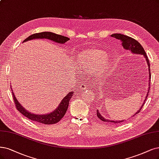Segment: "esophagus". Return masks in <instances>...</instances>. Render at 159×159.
<instances>
[{"label":"esophagus","mask_w":159,"mask_h":159,"mask_svg":"<svg viewBox=\"0 0 159 159\" xmlns=\"http://www.w3.org/2000/svg\"><path fill=\"white\" fill-rule=\"evenodd\" d=\"M86 89V84H82L81 86H80V89L81 90H84V89Z\"/></svg>","instance_id":"esophagus-1"}]
</instances>
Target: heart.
Masks as SVG:
<instances>
[{
    "label": "heart",
    "mask_w": 159,
    "mask_h": 159,
    "mask_svg": "<svg viewBox=\"0 0 159 159\" xmlns=\"http://www.w3.org/2000/svg\"><path fill=\"white\" fill-rule=\"evenodd\" d=\"M108 56L104 51L99 49H90L81 52L79 55L80 66L84 72L93 73L101 75L106 71L105 62Z\"/></svg>",
    "instance_id": "b5f03b06"
}]
</instances>
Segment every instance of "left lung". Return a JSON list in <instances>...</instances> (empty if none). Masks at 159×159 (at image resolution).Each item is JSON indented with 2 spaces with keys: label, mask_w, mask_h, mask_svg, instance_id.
I'll use <instances>...</instances> for the list:
<instances>
[{
  "label": "left lung",
  "mask_w": 159,
  "mask_h": 159,
  "mask_svg": "<svg viewBox=\"0 0 159 159\" xmlns=\"http://www.w3.org/2000/svg\"><path fill=\"white\" fill-rule=\"evenodd\" d=\"M111 37H113V38H115L117 40H119L120 42L122 43V46H123V48H124L126 50H130L132 53H134V54H142V55H143L146 59L147 60V62H148V66H149V86H150V81H151V72H150V64H149V59H148V56H147L146 53L143 49V48L142 47V46L139 43H138V41H137L136 40H135L134 39L130 37H128V36H126V35H125V34H119V33H116V34H111ZM149 90H148V94H147V96H146V98L145 99V101L143 103V105H142V107H141L140 109L138 110V112L135 114L136 115L138 113H139L140 112V111L142 110L143 105H144V103L145 102V100L147 99V97L148 96V93H149ZM97 113V116L98 118L103 120V121H106V122H113V123H120V122H122L123 121L125 120H121V121H117V120H107L104 119L103 117L100 115V113H99L98 112V111L97 110L96 111ZM133 115L132 117L134 116Z\"/></svg>",
  "instance_id": "8db88e82"
}]
</instances>
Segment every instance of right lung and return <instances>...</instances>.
Returning <instances> with one entry per match:
<instances>
[{
	"label": "right lung",
	"instance_id": "1",
	"mask_svg": "<svg viewBox=\"0 0 159 159\" xmlns=\"http://www.w3.org/2000/svg\"><path fill=\"white\" fill-rule=\"evenodd\" d=\"M34 39H47L60 44H63L69 40L68 37L62 36V35H60V34H57L51 32H43V33H34L30 35V36L28 37L27 39H25L24 40H23V42H26L27 40H30ZM11 93H12L14 102L15 103L16 109L18 110L23 116H25V117H27V118H28L29 119H30L31 120L43 123V124H45V125H52V124H55V123H57V122L60 121L63 118L65 114H66L68 108V105H69L70 99L73 96V92H69L67 95H66V97H64L63 100L61 102L60 105H59L58 107L54 111H53V112L50 113V114L43 115H34V114H31V113H29L28 111L24 109V108L21 107V105L20 104L18 101H17V99L16 98L14 94V92H12Z\"/></svg>",
	"mask_w": 159,
	"mask_h": 159
}]
</instances>
